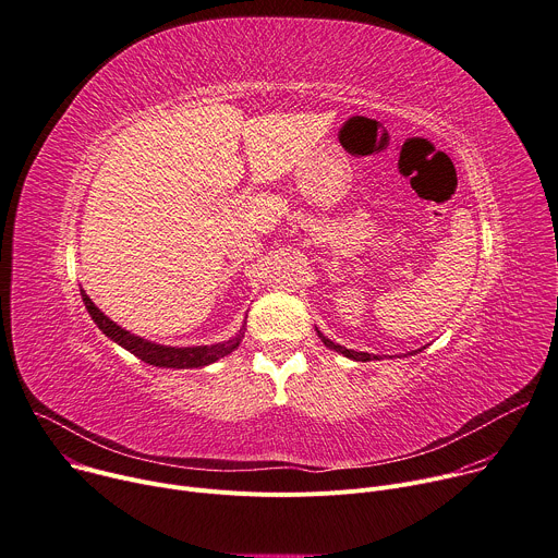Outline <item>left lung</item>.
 Masks as SVG:
<instances>
[{
    "mask_svg": "<svg viewBox=\"0 0 558 558\" xmlns=\"http://www.w3.org/2000/svg\"><path fill=\"white\" fill-rule=\"evenodd\" d=\"M319 332V330H317ZM319 337H322V341H324V345H328L330 350H337V352H341L343 356H348V359H354V361H375V359H379L377 354H367V352H354V350H348V348H343V345H339V343H332L330 339H326L322 332H319Z\"/></svg>",
    "mask_w": 558,
    "mask_h": 558,
    "instance_id": "left-lung-1",
    "label": "left lung"
}]
</instances>
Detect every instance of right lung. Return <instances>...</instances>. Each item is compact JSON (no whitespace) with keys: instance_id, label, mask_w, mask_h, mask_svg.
<instances>
[{"instance_id":"add662e5","label":"right lung","mask_w":558,"mask_h":558,"mask_svg":"<svg viewBox=\"0 0 558 558\" xmlns=\"http://www.w3.org/2000/svg\"><path fill=\"white\" fill-rule=\"evenodd\" d=\"M82 299L86 303V311L90 313L93 322L99 326V330L110 337L114 343H119L121 348H126L129 352H133L135 356H140L142 361L150 363V365H159V367H204L208 363H215L217 359L230 354L239 343L243 332H239L236 337L217 343V345H197V348H170V345H157L153 341H146L142 337L131 335L129 330L119 328L114 322H110L99 307L90 301V296L82 290Z\"/></svg>"}]
</instances>
